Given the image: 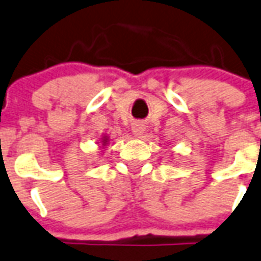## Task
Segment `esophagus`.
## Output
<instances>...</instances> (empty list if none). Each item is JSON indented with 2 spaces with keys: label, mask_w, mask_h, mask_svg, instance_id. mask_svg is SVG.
<instances>
[{
  "label": "esophagus",
  "mask_w": 261,
  "mask_h": 261,
  "mask_svg": "<svg viewBox=\"0 0 261 261\" xmlns=\"http://www.w3.org/2000/svg\"><path fill=\"white\" fill-rule=\"evenodd\" d=\"M131 131H133V134H134L135 137H141V135L145 133V124L142 123V122H135V123H133V126H131Z\"/></svg>",
  "instance_id": "obj_1"
}]
</instances>
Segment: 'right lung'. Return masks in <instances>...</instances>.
I'll return each instance as SVG.
<instances>
[{"instance_id":"right-lung-1","label":"right lung","mask_w":261,"mask_h":261,"mask_svg":"<svg viewBox=\"0 0 261 261\" xmlns=\"http://www.w3.org/2000/svg\"><path fill=\"white\" fill-rule=\"evenodd\" d=\"M109 142H110V139H109V137H107V135H105V137H101L100 143H101V145H103V147H105V146H107V143H109Z\"/></svg>"}]
</instances>
